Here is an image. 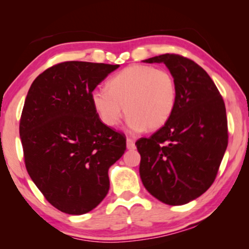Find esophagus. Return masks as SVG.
I'll list each match as a JSON object with an SVG mask.
<instances>
[{"mask_svg":"<svg viewBox=\"0 0 249 249\" xmlns=\"http://www.w3.org/2000/svg\"><path fill=\"white\" fill-rule=\"evenodd\" d=\"M126 146H127V149H135V142L132 138H127L126 140Z\"/></svg>","mask_w":249,"mask_h":249,"instance_id":"obj_1","label":"esophagus"}]
</instances>
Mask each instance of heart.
Listing matches in <instances>:
<instances>
[{"label":"heart","instance_id":"heart-1","mask_svg":"<svg viewBox=\"0 0 249 249\" xmlns=\"http://www.w3.org/2000/svg\"><path fill=\"white\" fill-rule=\"evenodd\" d=\"M91 102L99 119L116 127L125 114L134 132H153L170 120L177 104V83L169 71L148 65H134L107 82V90L95 89Z\"/></svg>","mask_w":249,"mask_h":249}]
</instances>
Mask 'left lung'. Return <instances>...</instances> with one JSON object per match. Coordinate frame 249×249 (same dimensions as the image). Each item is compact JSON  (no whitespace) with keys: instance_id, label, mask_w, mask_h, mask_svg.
Here are the masks:
<instances>
[{"instance_id":"left-lung-1","label":"left lung","mask_w":249,"mask_h":249,"mask_svg":"<svg viewBox=\"0 0 249 249\" xmlns=\"http://www.w3.org/2000/svg\"><path fill=\"white\" fill-rule=\"evenodd\" d=\"M145 62H163L177 83V104L170 120L135 145L140 175L151 196L181 205L208 190L217 176L229 142L226 108L206 71L181 54L165 53Z\"/></svg>"}]
</instances>
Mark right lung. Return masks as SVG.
Returning a JSON list of instances; mask_svg holds the SVG:
<instances>
[{
    "instance_id": "1",
    "label": "right lung",
    "mask_w": 249,
    "mask_h": 249,
    "mask_svg": "<svg viewBox=\"0 0 249 249\" xmlns=\"http://www.w3.org/2000/svg\"><path fill=\"white\" fill-rule=\"evenodd\" d=\"M119 67L60 62L28 90L19 121L25 167L61 212L80 215L96 208L108 192V168L126 150L125 135L104 125L91 102L96 86Z\"/></svg>"
}]
</instances>
